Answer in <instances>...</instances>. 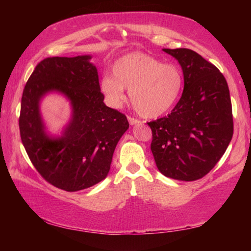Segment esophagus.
Listing matches in <instances>:
<instances>
[{
    "label": "esophagus",
    "instance_id": "34e87169",
    "mask_svg": "<svg viewBox=\"0 0 251 251\" xmlns=\"http://www.w3.org/2000/svg\"><path fill=\"white\" fill-rule=\"evenodd\" d=\"M128 122H129V124L130 125H136V124H139V123H141V121L139 120H137V118H134V117H128Z\"/></svg>",
    "mask_w": 251,
    "mask_h": 251
}]
</instances>
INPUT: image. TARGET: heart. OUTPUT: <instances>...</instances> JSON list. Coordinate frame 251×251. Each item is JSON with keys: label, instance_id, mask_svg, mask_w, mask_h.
Returning a JSON list of instances; mask_svg holds the SVG:
<instances>
[{"label": "heart", "instance_id": "b5f03b06", "mask_svg": "<svg viewBox=\"0 0 251 251\" xmlns=\"http://www.w3.org/2000/svg\"><path fill=\"white\" fill-rule=\"evenodd\" d=\"M113 76H104L100 91L114 107L125 100L124 88L139 115L158 117L172 108L180 95L184 75L175 64H164L144 53H129L116 59Z\"/></svg>", "mask_w": 251, "mask_h": 251}]
</instances>
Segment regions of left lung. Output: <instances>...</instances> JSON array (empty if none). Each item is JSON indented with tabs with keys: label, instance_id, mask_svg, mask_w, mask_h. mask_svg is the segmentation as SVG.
I'll use <instances>...</instances> for the list:
<instances>
[{
	"label": "left lung",
	"instance_id": "1",
	"mask_svg": "<svg viewBox=\"0 0 251 251\" xmlns=\"http://www.w3.org/2000/svg\"><path fill=\"white\" fill-rule=\"evenodd\" d=\"M179 63L184 91L167 116L147 123L158 171L177 180L207 175L226 151L233 134L228 84L214 64L188 49H163Z\"/></svg>",
	"mask_w": 251,
	"mask_h": 251
}]
</instances>
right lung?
Instances as JSON below:
<instances>
[{"mask_svg": "<svg viewBox=\"0 0 251 251\" xmlns=\"http://www.w3.org/2000/svg\"><path fill=\"white\" fill-rule=\"evenodd\" d=\"M91 55L48 57L25 85L19 120L23 146L44 179L66 192H77L105 179L114 151L128 129L126 116L106 106ZM50 91L71 101L72 117L59 138L45 130L39 101Z\"/></svg>", "mask_w": 251, "mask_h": 251, "instance_id": "obj_1", "label": "right lung"}]
</instances>
